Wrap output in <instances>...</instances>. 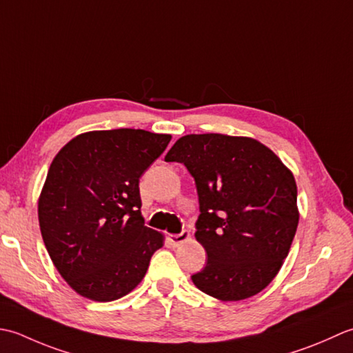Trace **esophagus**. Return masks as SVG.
Returning <instances> with one entry per match:
<instances>
[{
    "instance_id": "1",
    "label": "esophagus",
    "mask_w": 353,
    "mask_h": 353,
    "mask_svg": "<svg viewBox=\"0 0 353 353\" xmlns=\"http://www.w3.org/2000/svg\"><path fill=\"white\" fill-rule=\"evenodd\" d=\"M187 239H189V233H187V232H181V233H178V234H170L169 236V242L174 247H178L179 243L185 242Z\"/></svg>"
}]
</instances>
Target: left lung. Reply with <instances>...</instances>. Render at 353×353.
<instances>
[{
  "label": "left lung",
  "instance_id": "8db88e82",
  "mask_svg": "<svg viewBox=\"0 0 353 353\" xmlns=\"http://www.w3.org/2000/svg\"><path fill=\"white\" fill-rule=\"evenodd\" d=\"M164 161L183 163L196 184L195 236L207 263L193 283L222 301L256 296L276 277L296 236L291 172L257 140L222 134L184 135Z\"/></svg>",
  "mask_w": 353,
  "mask_h": 353
}]
</instances>
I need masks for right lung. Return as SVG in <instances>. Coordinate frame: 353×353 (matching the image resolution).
Masks as SVG:
<instances>
[{"instance_id": "1", "label": "right lung", "mask_w": 353, "mask_h": 353, "mask_svg": "<svg viewBox=\"0 0 353 353\" xmlns=\"http://www.w3.org/2000/svg\"><path fill=\"white\" fill-rule=\"evenodd\" d=\"M170 139L143 129L92 131L54 157L38 204L41 234L56 270L81 296H126L163 247V234L141 216L139 183Z\"/></svg>"}]
</instances>
